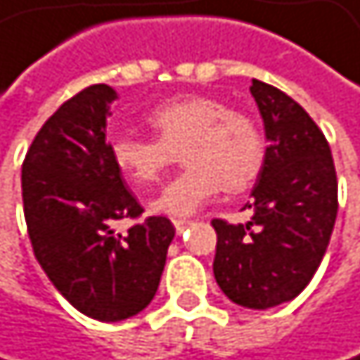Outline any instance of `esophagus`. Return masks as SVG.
I'll use <instances>...</instances> for the list:
<instances>
[{
    "instance_id": "esophagus-1",
    "label": "esophagus",
    "mask_w": 360,
    "mask_h": 360,
    "mask_svg": "<svg viewBox=\"0 0 360 360\" xmlns=\"http://www.w3.org/2000/svg\"><path fill=\"white\" fill-rule=\"evenodd\" d=\"M172 224H174V228H176V233L181 235L184 230H186L192 221H190V219H172Z\"/></svg>"
}]
</instances>
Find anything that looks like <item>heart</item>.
I'll return each instance as SVG.
<instances>
[{"mask_svg": "<svg viewBox=\"0 0 360 360\" xmlns=\"http://www.w3.org/2000/svg\"><path fill=\"white\" fill-rule=\"evenodd\" d=\"M155 139L121 134L110 143L115 166L136 186H151L181 151L188 166L151 202L155 213L190 217L224 188L243 190L258 176L264 143L256 123L209 96H181L147 115Z\"/></svg>", "mask_w": 360, "mask_h": 360, "instance_id": "b5f03b06", "label": "heart"}]
</instances>
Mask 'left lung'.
<instances>
[{"instance_id":"obj_1","label":"left lung","mask_w":360,"mask_h":360,"mask_svg":"<svg viewBox=\"0 0 360 360\" xmlns=\"http://www.w3.org/2000/svg\"><path fill=\"white\" fill-rule=\"evenodd\" d=\"M269 147L252 190L248 224L213 219V275L241 307L292 301L311 281L338 217V174L330 147L290 96L262 81L250 87Z\"/></svg>"}]
</instances>
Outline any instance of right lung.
Masks as SVG:
<instances>
[{
  "mask_svg": "<svg viewBox=\"0 0 360 360\" xmlns=\"http://www.w3.org/2000/svg\"><path fill=\"white\" fill-rule=\"evenodd\" d=\"M117 91L91 85L40 127L22 162V209L34 254L53 286L81 314L119 322L158 292L174 226L147 217L117 233L112 224L143 207L110 158L106 119Z\"/></svg>",
  "mask_w": 360,
  "mask_h": 360,
  "instance_id": "right-lung-1",
  "label": "right lung"
}]
</instances>
